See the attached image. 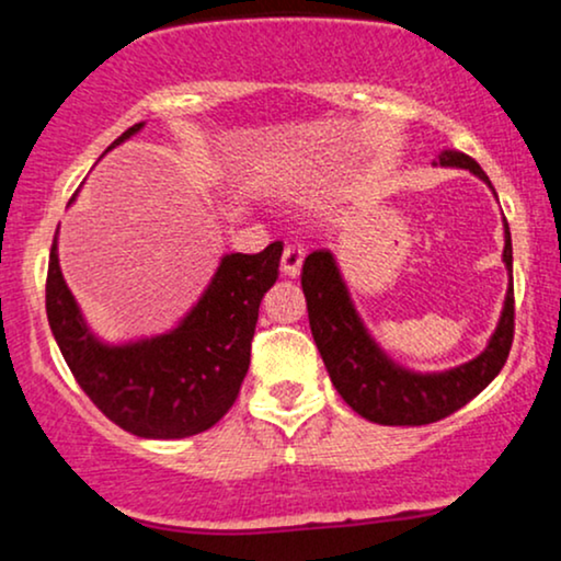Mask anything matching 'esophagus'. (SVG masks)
I'll list each match as a JSON object with an SVG mask.
<instances>
[{
  "label": "esophagus",
  "mask_w": 561,
  "mask_h": 561,
  "mask_svg": "<svg viewBox=\"0 0 561 561\" xmlns=\"http://www.w3.org/2000/svg\"><path fill=\"white\" fill-rule=\"evenodd\" d=\"M302 248L300 244H287L285 253H282V274L289 276V279H295V276L300 274V266H302Z\"/></svg>",
  "instance_id": "34e87169"
}]
</instances>
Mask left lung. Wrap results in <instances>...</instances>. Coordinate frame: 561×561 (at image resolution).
<instances>
[{
    "instance_id": "1",
    "label": "left lung",
    "mask_w": 561,
    "mask_h": 561,
    "mask_svg": "<svg viewBox=\"0 0 561 561\" xmlns=\"http://www.w3.org/2000/svg\"><path fill=\"white\" fill-rule=\"evenodd\" d=\"M440 165L465 169L491 186L485 171L465 152L443 150ZM504 266L508 272L504 308H501L499 324H495L491 340L482 347L480 356L443 371H414L409 366L398 364L377 343L369 327L364 324L332 250H313L302 261L300 282L308 302L313 343H317L321 358H324L334 390L364 420L390 424V427L430 424L467 405L478 392L493 382L501 366L506 364L514 337L512 234H508L506 218Z\"/></svg>"
}]
</instances>
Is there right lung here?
<instances>
[{"label": "right lung", "instance_id": "1", "mask_svg": "<svg viewBox=\"0 0 561 561\" xmlns=\"http://www.w3.org/2000/svg\"><path fill=\"white\" fill-rule=\"evenodd\" d=\"M141 128L145 121L126 128L107 150ZM279 259L282 242L255 255H221L208 287L171 330L107 343L89 327L66 285L55 237L47 274L49 330L81 390L126 433L150 440L205 433L242 388L259 306L276 282Z\"/></svg>", "mask_w": 561, "mask_h": 561}]
</instances>
